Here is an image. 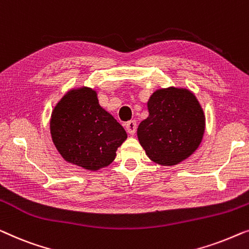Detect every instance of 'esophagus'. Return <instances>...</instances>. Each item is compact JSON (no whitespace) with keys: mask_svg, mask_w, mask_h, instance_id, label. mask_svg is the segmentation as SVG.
Here are the masks:
<instances>
[{"mask_svg":"<svg viewBox=\"0 0 249 249\" xmlns=\"http://www.w3.org/2000/svg\"><path fill=\"white\" fill-rule=\"evenodd\" d=\"M126 131H127L128 134L133 135L136 131V122L135 121H129L126 123Z\"/></svg>","mask_w":249,"mask_h":249,"instance_id":"1","label":"esophagus"}]
</instances>
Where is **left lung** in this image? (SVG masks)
I'll return each mask as SVG.
<instances>
[{
	"label": "left lung",
	"mask_w": 249,
	"mask_h": 249,
	"mask_svg": "<svg viewBox=\"0 0 249 249\" xmlns=\"http://www.w3.org/2000/svg\"><path fill=\"white\" fill-rule=\"evenodd\" d=\"M148 110V118L138 127V138L153 162L174 166L198 148L205 116L193 92L175 87L159 89L150 97Z\"/></svg>",
	"instance_id": "left-lung-1"
}]
</instances>
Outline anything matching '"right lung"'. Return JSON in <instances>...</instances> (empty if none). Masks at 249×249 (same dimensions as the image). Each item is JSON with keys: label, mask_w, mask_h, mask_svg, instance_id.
Wrapping results in <instances>:
<instances>
[{"label": "right lung", "mask_w": 249, "mask_h": 249, "mask_svg": "<svg viewBox=\"0 0 249 249\" xmlns=\"http://www.w3.org/2000/svg\"><path fill=\"white\" fill-rule=\"evenodd\" d=\"M52 140L64 160L98 170L113 162L127 134L99 105L88 87L70 90L56 105L51 117Z\"/></svg>", "instance_id": "right-lung-1"}]
</instances>
